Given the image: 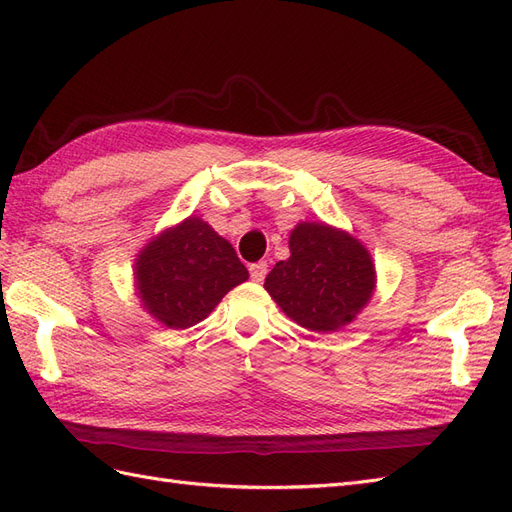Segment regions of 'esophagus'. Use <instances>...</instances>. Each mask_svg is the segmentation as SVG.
Masks as SVG:
<instances>
[{"label": "esophagus", "instance_id": "34e87169", "mask_svg": "<svg viewBox=\"0 0 512 512\" xmlns=\"http://www.w3.org/2000/svg\"><path fill=\"white\" fill-rule=\"evenodd\" d=\"M250 275L254 282H262L267 277V262L260 260V262H254V265H250Z\"/></svg>", "mask_w": 512, "mask_h": 512}]
</instances>
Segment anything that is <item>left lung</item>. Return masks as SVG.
Segmentation results:
<instances>
[{
    "label": "left lung",
    "mask_w": 512,
    "mask_h": 512,
    "mask_svg": "<svg viewBox=\"0 0 512 512\" xmlns=\"http://www.w3.org/2000/svg\"><path fill=\"white\" fill-rule=\"evenodd\" d=\"M288 245L290 258L277 262L265 280L284 314L318 333L352 322L376 286L365 247L342 230L314 222L294 228Z\"/></svg>",
    "instance_id": "1"
}]
</instances>
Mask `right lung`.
<instances>
[{"label": "right lung", "instance_id": "add662e5", "mask_svg": "<svg viewBox=\"0 0 512 512\" xmlns=\"http://www.w3.org/2000/svg\"><path fill=\"white\" fill-rule=\"evenodd\" d=\"M245 280L247 269L232 245L198 218L166 230L136 260L145 309L170 329L205 320L224 294Z\"/></svg>", "mask_w": 512, "mask_h": 512}]
</instances>
